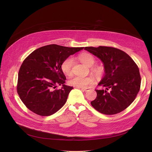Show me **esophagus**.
<instances>
[{
    "label": "esophagus",
    "mask_w": 152,
    "mask_h": 152,
    "mask_svg": "<svg viewBox=\"0 0 152 152\" xmlns=\"http://www.w3.org/2000/svg\"><path fill=\"white\" fill-rule=\"evenodd\" d=\"M79 88H80V89H81V90H83V91H88V90H89L90 89V88H89V87H88V88H82V87H78Z\"/></svg>",
    "instance_id": "esophagus-1"
}]
</instances>
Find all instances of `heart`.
Here are the masks:
<instances>
[{
    "instance_id": "b5f03b06",
    "label": "heart",
    "mask_w": 152,
    "mask_h": 152,
    "mask_svg": "<svg viewBox=\"0 0 152 152\" xmlns=\"http://www.w3.org/2000/svg\"><path fill=\"white\" fill-rule=\"evenodd\" d=\"M80 61L88 67H92L95 63V58L93 55L89 53H83L79 56ZM74 63V58L69 57L65 59L61 64V70L63 73L67 76H70L72 73V67ZM94 71L98 72L97 69H94ZM94 79L92 76H74L69 80V83L76 87L85 88L88 85L93 84Z\"/></svg>"
}]
</instances>
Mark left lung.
<instances>
[{"label": "left lung", "mask_w": 152, "mask_h": 152, "mask_svg": "<svg viewBox=\"0 0 152 152\" xmlns=\"http://www.w3.org/2000/svg\"><path fill=\"white\" fill-rule=\"evenodd\" d=\"M103 62L104 75L96 90L97 97L91 102L97 111L106 115L118 114L131 104L138 93L141 85L139 69L124 52L106 46L86 47L84 49Z\"/></svg>", "instance_id": "8db88e82"}]
</instances>
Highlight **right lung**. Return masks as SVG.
<instances>
[{
  "label": "right lung",
  "mask_w": 152,
  "mask_h": 152,
  "mask_svg": "<svg viewBox=\"0 0 152 152\" xmlns=\"http://www.w3.org/2000/svg\"><path fill=\"white\" fill-rule=\"evenodd\" d=\"M83 48L50 45L35 50L24 60L19 70L17 90L29 110L49 116L64 105L73 88L64 84L66 77L61 64ZM58 84L63 85L61 89H55Z\"/></svg>",
  "instance_id": "obj_1"
}]
</instances>
